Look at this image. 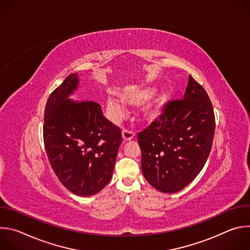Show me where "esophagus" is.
Segmentation results:
<instances>
[{"mask_svg":"<svg viewBox=\"0 0 250 250\" xmlns=\"http://www.w3.org/2000/svg\"><path fill=\"white\" fill-rule=\"evenodd\" d=\"M135 133L134 131L130 130V129H127V128H124L123 129V137H124V140L127 141V140H130L134 137Z\"/></svg>","mask_w":250,"mask_h":250,"instance_id":"1","label":"esophagus"}]
</instances>
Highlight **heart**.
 Here are the masks:
<instances>
[{"label": "heart", "instance_id": "obj_1", "mask_svg": "<svg viewBox=\"0 0 250 250\" xmlns=\"http://www.w3.org/2000/svg\"><path fill=\"white\" fill-rule=\"evenodd\" d=\"M154 93L155 90L152 88H144L138 90L126 91L122 94V99L125 103L128 104L129 105L135 106L142 104L146 101L150 100L153 97ZM160 108V104L151 103L146 106V109L144 110V115L146 119H154L159 115ZM106 111H108L111 120L114 122H118L121 119H123L126 113L124 103L114 96H110L108 100H106Z\"/></svg>", "mask_w": 250, "mask_h": 250}]
</instances>
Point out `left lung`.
<instances>
[{"label":"left lung","mask_w":250,"mask_h":250,"mask_svg":"<svg viewBox=\"0 0 250 250\" xmlns=\"http://www.w3.org/2000/svg\"><path fill=\"white\" fill-rule=\"evenodd\" d=\"M215 128L211 102L190 76L184 98L165 104L162 114L137 134L147 182L164 193L189 185L208 157Z\"/></svg>","instance_id":"1"}]
</instances>
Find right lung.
I'll return each mask as SVG.
<instances>
[{"instance_id":"right-lung-1","label":"right lung","mask_w":250,"mask_h":250,"mask_svg":"<svg viewBox=\"0 0 250 250\" xmlns=\"http://www.w3.org/2000/svg\"><path fill=\"white\" fill-rule=\"evenodd\" d=\"M78 85L70 74L49 96L43 141L49 163L62 185L77 196L99 193L111 180L122 131L95 102L67 99Z\"/></svg>"}]
</instances>
